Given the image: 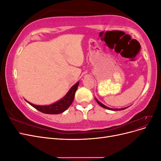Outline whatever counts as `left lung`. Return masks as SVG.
I'll list each match as a JSON object with an SVG mask.
<instances>
[{"label": "left lung", "instance_id": "obj_1", "mask_svg": "<svg viewBox=\"0 0 161 161\" xmlns=\"http://www.w3.org/2000/svg\"><path fill=\"white\" fill-rule=\"evenodd\" d=\"M95 100H96V101L97 102V103H99V105L101 106V107H102V108H105V109H109V110H113V111H119V110H124V109H126L127 108H121V109H112V108H108V107H107V106H105V105H103V104H102L101 102H99L98 100H97V99H95Z\"/></svg>", "mask_w": 161, "mask_h": 161}]
</instances>
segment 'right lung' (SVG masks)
I'll list each match as a JSON object with an SVG mask.
<instances>
[{
  "instance_id": "1",
  "label": "right lung",
  "mask_w": 161,
  "mask_h": 161,
  "mask_svg": "<svg viewBox=\"0 0 161 161\" xmlns=\"http://www.w3.org/2000/svg\"><path fill=\"white\" fill-rule=\"evenodd\" d=\"M79 82H76V83L71 87V89L69 91L67 92V94L65 95L64 97H63L62 99L56 102L55 103H53L50 105H33L30 102L27 101L28 103H30L34 108H36L38 111H40L43 114H61L62 112L66 111L68 108H69L70 105L72 104L73 100L75 99V92L77 90L78 86H79Z\"/></svg>"
}]
</instances>
